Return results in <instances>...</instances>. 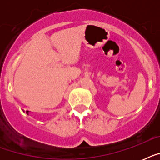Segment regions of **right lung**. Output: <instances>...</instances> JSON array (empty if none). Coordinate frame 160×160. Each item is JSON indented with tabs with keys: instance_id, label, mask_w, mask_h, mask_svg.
<instances>
[{
	"instance_id": "1",
	"label": "right lung",
	"mask_w": 160,
	"mask_h": 160,
	"mask_svg": "<svg viewBox=\"0 0 160 160\" xmlns=\"http://www.w3.org/2000/svg\"><path fill=\"white\" fill-rule=\"evenodd\" d=\"M26 113H27V114H28V111H26Z\"/></svg>"
}]
</instances>
